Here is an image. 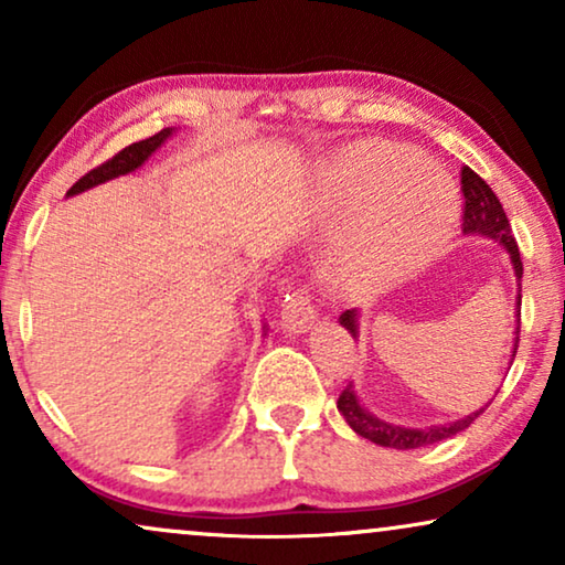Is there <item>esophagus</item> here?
<instances>
[{
	"label": "esophagus",
	"mask_w": 565,
	"mask_h": 565,
	"mask_svg": "<svg viewBox=\"0 0 565 565\" xmlns=\"http://www.w3.org/2000/svg\"><path fill=\"white\" fill-rule=\"evenodd\" d=\"M313 321H316V308H313L311 296H308L306 290H298L292 292V296H288L280 313L282 329L292 331V334H300V331L311 329Z\"/></svg>",
	"instance_id": "1"
}]
</instances>
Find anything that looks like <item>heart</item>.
<instances>
[{"label":"heart","mask_w":565,"mask_h":565,"mask_svg":"<svg viewBox=\"0 0 565 565\" xmlns=\"http://www.w3.org/2000/svg\"><path fill=\"white\" fill-rule=\"evenodd\" d=\"M331 195L367 200L362 238L381 252L393 273H414L450 242L458 226V192L443 169L406 146L358 141L327 169Z\"/></svg>","instance_id":"b5f03b06"}]
</instances>
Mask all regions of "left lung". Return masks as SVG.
<instances>
[{"label": "left lung", "mask_w": 565, "mask_h": 565, "mask_svg": "<svg viewBox=\"0 0 565 565\" xmlns=\"http://www.w3.org/2000/svg\"><path fill=\"white\" fill-rule=\"evenodd\" d=\"M460 184H462V234H478L489 236L493 242L504 246L509 259H512L514 277H516V327H514V344H512V362L516 354V347H520V308H522V257L520 246H516L512 236V226H509V218L501 207L499 198L493 195V190L486 184L481 177H478L470 167H462L460 172ZM339 323L350 331L352 337H358V311H344L339 316ZM339 414L344 416V422L358 431L360 437L370 439V443L381 447H396V450H414V447L435 445L443 443V439L458 435V431L468 429L478 414L476 412L466 416V419L450 422V424H437V427H424V429H412V427H398V424H388L377 419L375 414H370L365 406L360 404L358 393H354L352 385H347L342 396L337 401Z\"/></svg>", "instance_id": "1"}]
</instances>
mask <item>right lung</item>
Returning a JSON list of instances; mask_svg holds the SVG:
<instances>
[{"label": "right lung", "instance_id": "add662e5", "mask_svg": "<svg viewBox=\"0 0 565 565\" xmlns=\"http://www.w3.org/2000/svg\"><path fill=\"white\" fill-rule=\"evenodd\" d=\"M169 136H172V128H164V130H159V134H153V136L146 138V141H138V143L126 146V149L115 153L113 159H107L105 164L95 167V169H92V172L84 174L79 182L72 184V190H68L66 195H68V198L79 195V192L89 190V188H97V184H103V182H107V180H115V177H122V174H128V172H136V169L141 167L143 161L149 159L151 153L157 151L159 146L164 143Z\"/></svg>", "mask_w": 565, "mask_h": 565}]
</instances>
